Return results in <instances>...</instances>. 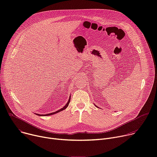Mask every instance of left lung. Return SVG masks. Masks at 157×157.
Wrapping results in <instances>:
<instances>
[{
	"label": "left lung",
	"instance_id": "obj_1",
	"mask_svg": "<svg viewBox=\"0 0 157 157\" xmlns=\"http://www.w3.org/2000/svg\"><path fill=\"white\" fill-rule=\"evenodd\" d=\"M96 107H97V106H96Z\"/></svg>",
	"mask_w": 157,
	"mask_h": 157
}]
</instances>
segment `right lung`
I'll return each mask as SVG.
<instances>
[{"label": "right lung", "instance_id": "add662e5", "mask_svg": "<svg viewBox=\"0 0 157 157\" xmlns=\"http://www.w3.org/2000/svg\"><path fill=\"white\" fill-rule=\"evenodd\" d=\"M70 99H71V96H70L69 100H68V102H67V103L66 104V105H64V106L63 108L60 109L59 110H57V111H56V112H54V113H50V114H44V115H42V114H36V115H38V116H50V115H53V114H56V113H59V112H61V111L63 110L64 109H66V107L68 106V105H69V104H70Z\"/></svg>", "mask_w": 157, "mask_h": 157}]
</instances>
